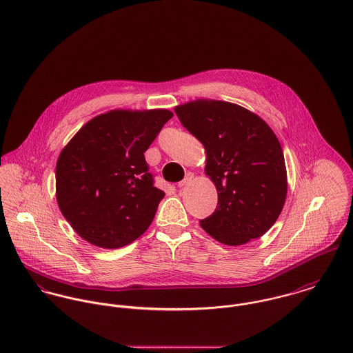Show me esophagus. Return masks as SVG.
Masks as SVG:
<instances>
[{"instance_id":"obj_1","label":"esophagus","mask_w":353,"mask_h":353,"mask_svg":"<svg viewBox=\"0 0 353 353\" xmlns=\"http://www.w3.org/2000/svg\"><path fill=\"white\" fill-rule=\"evenodd\" d=\"M192 178H193V175H192V174H188V175L185 176V179H183V181H181V182L178 183V188H181V189H182V188H185L186 185H189V183H190V181H192Z\"/></svg>"}]
</instances>
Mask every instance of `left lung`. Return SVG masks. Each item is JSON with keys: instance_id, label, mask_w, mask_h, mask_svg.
Returning <instances> with one entry per match:
<instances>
[{"instance_id": "left-lung-1", "label": "left lung", "mask_w": 353, "mask_h": 353, "mask_svg": "<svg viewBox=\"0 0 353 353\" xmlns=\"http://www.w3.org/2000/svg\"><path fill=\"white\" fill-rule=\"evenodd\" d=\"M181 123L206 151L205 172L217 189L214 212L200 220L217 242L241 246L262 236L287 197L281 145L252 111L228 101H190L175 107Z\"/></svg>"}]
</instances>
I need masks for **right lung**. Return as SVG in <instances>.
Returning a JSON list of instances; mask_svg holds the SVG:
<instances>
[{"mask_svg":"<svg viewBox=\"0 0 353 353\" xmlns=\"http://www.w3.org/2000/svg\"><path fill=\"white\" fill-rule=\"evenodd\" d=\"M171 117L168 110H114L87 122L62 150L57 201L83 239L118 249L148 230L164 192L144 152Z\"/></svg>","mask_w":353,"mask_h":353,"instance_id":"right-lung-1","label":"right lung"}]
</instances>
